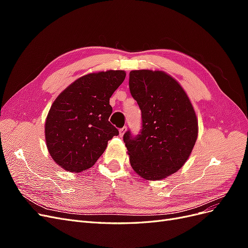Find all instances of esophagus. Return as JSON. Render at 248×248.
<instances>
[{"label":"esophagus","instance_id":"obj_1","mask_svg":"<svg viewBox=\"0 0 248 248\" xmlns=\"http://www.w3.org/2000/svg\"><path fill=\"white\" fill-rule=\"evenodd\" d=\"M127 130V127L126 126H124V127H122V128H120L119 129V133H120V137H123L124 136V133H125V131Z\"/></svg>","mask_w":248,"mask_h":248}]
</instances>
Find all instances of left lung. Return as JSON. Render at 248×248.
Masks as SVG:
<instances>
[{
  "instance_id": "8db88e82",
  "label": "left lung",
  "mask_w": 248,
  "mask_h": 248,
  "mask_svg": "<svg viewBox=\"0 0 248 248\" xmlns=\"http://www.w3.org/2000/svg\"><path fill=\"white\" fill-rule=\"evenodd\" d=\"M129 90L141 111V129L124 133L129 160L146 180H161L182 168L198 138V120L179 82L163 71L133 70Z\"/></svg>"
}]
</instances>
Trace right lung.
Instances as JSON below:
<instances>
[{
  "instance_id": "add662e5",
  "label": "right lung",
  "mask_w": 248,
  "mask_h": 248,
  "mask_svg": "<svg viewBox=\"0 0 248 248\" xmlns=\"http://www.w3.org/2000/svg\"><path fill=\"white\" fill-rule=\"evenodd\" d=\"M126 77L123 70L90 73L67 87L52 103L46 140L52 159L79 172L93 167L119 130L108 121L109 98Z\"/></svg>"
}]
</instances>
